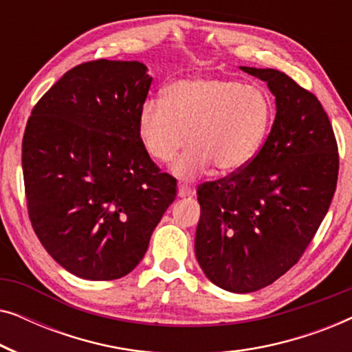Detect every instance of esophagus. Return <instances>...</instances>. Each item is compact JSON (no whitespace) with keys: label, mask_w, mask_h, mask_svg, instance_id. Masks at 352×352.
<instances>
[{"label":"esophagus","mask_w":352,"mask_h":352,"mask_svg":"<svg viewBox=\"0 0 352 352\" xmlns=\"http://www.w3.org/2000/svg\"><path fill=\"white\" fill-rule=\"evenodd\" d=\"M192 187L187 186V184H182V182H179V186H177V195L179 197H190L192 195Z\"/></svg>","instance_id":"esophagus-1"}]
</instances>
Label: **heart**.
I'll list each match as a JSON object with an SVG mask.
<instances>
[{"label":"heart","mask_w":352,"mask_h":352,"mask_svg":"<svg viewBox=\"0 0 352 352\" xmlns=\"http://www.w3.org/2000/svg\"><path fill=\"white\" fill-rule=\"evenodd\" d=\"M274 118L272 99L263 88L228 78L194 76L173 81L160 100L139 112V136L153 160L173 165L190 179L213 163L219 173L242 170L258 155Z\"/></svg>","instance_id":"heart-1"}]
</instances>
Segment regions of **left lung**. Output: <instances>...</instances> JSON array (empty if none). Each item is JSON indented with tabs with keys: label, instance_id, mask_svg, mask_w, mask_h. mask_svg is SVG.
Listing matches in <instances>:
<instances>
[{
	"label": "left lung",
	"instance_id": "left-lung-1",
	"mask_svg": "<svg viewBox=\"0 0 352 352\" xmlns=\"http://www.w3.org/2000/svg\"><path fill=\"white\" fill-rule=\"evenodd\" d=\"M266 81L276 120L258 155L197 192L195 256L214 285L252 293L295 266L330 208L338 147L314 94L274 69L240 67Z\"/></svg>",
	"mask_w": 352,
	"mask_h": 352
}]
</instances>
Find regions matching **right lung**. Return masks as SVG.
<instances>
[{
    "mask_svg": "<svg viewBox=\"0 0 352 352\" xmlns=\"http://www.w3.org/2000/svg\"><path fill=\"white\" fill-rule=\"evenodd\" d=\"M138 60H93L67 72L33 109L22 141L28 214L65 271L113 280L141 263L176 197L139 136L152 85Z\"/></svg>",
    "mask_w": 352,
    "mask_h": 352,
    "instance_id": "obj_1",
    "label": "right lung"
}]
</instances>
